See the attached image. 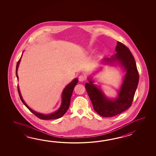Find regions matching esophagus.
<instances>
[{"instance_id": "esophagus-1", "label": "esophagus", "mask_w": 156, "mask_h": 156, "mask_svg": "<svg viewBox=\"0 0 156 156\" xmlns=\"http://www.w3.org/2000/svg\"><path fill=\"white\" fill-rule=\"evenodd\" d=\"M86 79V77L85 76V75H80L79 77V80L80 81H81V82H83V81H85Z\"/></svg>"}]
</instances>
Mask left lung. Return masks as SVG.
Here are the masks:
<instances>
[{"label": "left lung", "mask_w": 156, "mask_h": 156, "mask_svg": "<svg viewBox=\"0 0 156 156\" xmlns=\"http://www.w3.org/2000/svg\"><path fill=\"white\" fill-rule=\"evenodd\" d=\"M115 51L117 53L111 60H106L119 61L126 70L118 98L114 101L106 99L103 93L93 85V81L90 79L89 83L85 84L94 109L100 115L104 117L115 116L130 107L139 82V73L136 61L129 49L123 43L118 42Z\"/></svg>", "instance_id": "8db88e82"}]
</instances>
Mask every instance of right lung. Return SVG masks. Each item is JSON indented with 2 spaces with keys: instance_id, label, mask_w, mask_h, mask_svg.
I'll list each match as a JSON object with an SVG mask.
<instances>
[{
  "instance_id": "1",
  "label": "right lung",
  "mask_w": 156,
  "mask_h": 156,
  "mask_svg": "<svg viewBox=\"0 0 156 156\" xmlns=\"http://www.w3.org/2000/svg\"><path fill=\"white\" fill-rule=\"evenodd\" d=\"M20 61V58L17 62V66H16V74H17V79H18V75H17V70H18ZM77 83H78V80H77V79H75L73 80L71 83H69L64 89L63 93H62V101L61 107L59 108V109L56 111V112L52 113L51 114H49V115H44L43 114L37 113V112H34L31 109H30V108L27 106V105L25 103L23 100L22 99L18 86V91L19 95H20V100L22 101V103H23L24 105L26 106L28 109L30 110V112L33 113V114L35 115L37 117H38V118H40L41 119H58V118H60L61 117H62L65 113H66L67 110L69 109V106H70L71 98V95H72V94H73V89H74L75 86L76 85Z\"/></svg>"
}]
</instances>
